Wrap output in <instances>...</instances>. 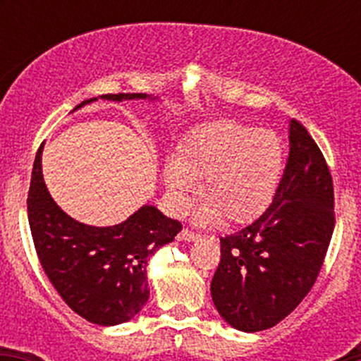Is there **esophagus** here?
Segmentation results:
<instances>
[{"label": "esophagus", "mask_w": 361, "mask_h": 361, "mask_svg": "<svg viewBox=\"0 0 361 361\" xmlns=\"http://www.w3.org/2000/svg\"><path fill=\"white\" fill-rule=\"evenodd\" d=\"M199 238V234H195V232H192V231H188V228H183V231L180 232V234H178V239H180V241H195V239Z\"/></svg>", "instance_id": "34e87169"}]
</instances>
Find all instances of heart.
<instances>
[{"label": "heart", "instance_id": "heart-1", "mask_svg": "<svg viewBox=\"0 0 361 361\" xmlns=\"http://www.w3.org/2000/svg\"><path fill=\"white\" fill-rule=\"evenodd\" d=\"M283 173V143L278 134L221 120L185 137L164 167L167 195L183 211L197 192L206 197L199 218L246 224L264 213Z\"/></svg>", "mask_w": 361, "mask_h": 361}]
</instances>
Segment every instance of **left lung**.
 <instances>
[{
  "instance_id": "1",
  "label": "left lung",
  "mask_w": 361,
  "mask_h": 361,
  "mask_svg": "<svg viewBox=\"0 0 361 361\" xmlns=\"http://www.w3.org/2000/svg\"><path fill=\"white\" fill-rule=\"evenodd\" d=\"M334 183L326 160L298 120L272 204L239 232L220 238L211 297L243 332L278 325L311 292L332 239Z\"/></svg>"
}]
</instances>
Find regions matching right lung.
Wrapping results in <instances>:
<instances>
[{"instance_id": "add662e5", "label": "right lung", "mask_w": 361, "mask_h": 361, "mask_svg": "<svg viewBox=\"0 0 361 361\" xmlns=\"http://www.w3.org/2000/svg\"><path fill=\"white\" fill-rule=\"evenodd\" d=\"M103 99H147V94H106ZM155 99V97H154ZM97 101L87 99L78 106ZM36 152L27 194L32 243L43 271L69 307L101 326L129 322L147 304L148 258L181 231L155 206L145 204L126 221L92 227L68 216L50 197Z\"/></svg>"}]
</instances>
